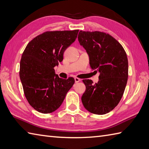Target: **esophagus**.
Segmentation results:
<instances>
[{
	"instance_id": "esophagus-1",
	"label": "esophagus",
	"mask_w": 149,
	"mask_h": 149,
	"mask_svg": "<svg viewBox=\"0 0 149 149\" xmlns=\"http://www.w3.org/2000/svg\"><path fill=\"white\" fill-rule=\"evenodd\" d=\"M74 81H75L76 83H78V82H79V81H80L81 80H80V78L76 77V78H74Z\"/></svg>"
}]
</instances>
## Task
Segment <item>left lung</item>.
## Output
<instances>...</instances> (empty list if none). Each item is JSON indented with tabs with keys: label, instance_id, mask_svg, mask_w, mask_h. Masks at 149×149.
I'll return each mask as SVG.
<instances>
[{
	"label": "left lung",
	"instance_id": "8db88e82",
	"mask_svg": "<svg viewBox=\"0 0 149 149\" xmlns=\"http://www.w3.org/2000/svg\"><path fill=\"white\" fill-rule=\"evenodd\" d=\"M78 38L89 55L91 68L100 72L99 81L95 84L91 80H83L86 90L81 102L90 113L107 114L119 104L125 89L127 54L116 39L105 33L80 31Z\"/></svg>",
	"mask_w": 149,
	"mask_h": 149
}]
</instances>
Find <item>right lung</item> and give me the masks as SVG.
I'll list each match as a JSON object with an SVG mask.
<instances>
[{"label":"right lung","instance_id":"right-lung-1","mask_svg":"<svg viewBox=\"0 0 149 149\" xmlns=\"http://www.w3.org/2000/svg\"><path fill=\"white\" fill-rule=\"evenodd\" d=\"M79 30L47 31L27 45L20 63V78L29 104L43 114L55 111L73 86V78L62 79L54 68L73 43Z\"/></svg>","mask_w":149,"mask_h":149}]
</instances>
